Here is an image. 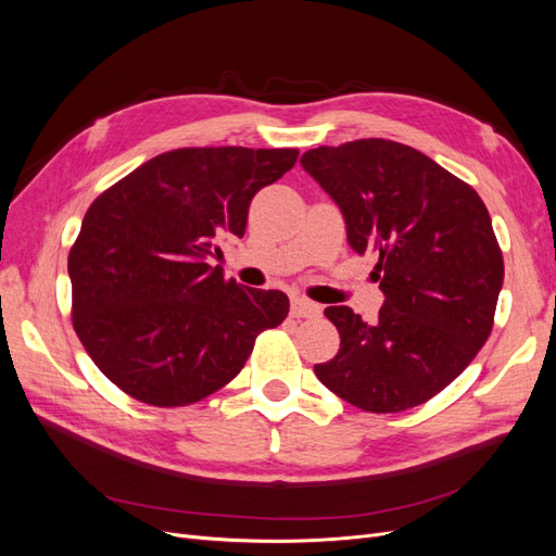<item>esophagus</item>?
Here are the masks:
<instances>
[{"mask_svg":"<svg viewBox=\"0 0 556 556\" xmlns=\"http://www.w3.org/2000/svg\"><path fill=\"white\" fill-rule=\"evenodd\" d=\"M290 313H292V317H317L319 313H323V308H319L315 301H311L306 296H292Z\"/></svg>","mask_w":556,"mask_h":556,"instance_id":"1","label":"esophagus"}]
</instances>
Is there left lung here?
<instances>
[{"mask_svg": "<svg viewBox=\"0 0 556 556\" xmlns=\"http://www.w3.org/2000/svg\"><path fill=\"white\" fill-rule=\"evenodd\" d=\"M301 166L343 211L350 248L378 257L384 294L374 325L348 306L325 308L341 348L315 376L366 413L427 403L494 327L503 252L484 201L419 150L387 139L319 146Z\"/></svg>", "mask_w": 556, "mask_h": 556, "instance_id": "8db88e82", "label": "left lung"}]
</instances>
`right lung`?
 Instances as JSON below:
<instances>
[{"mask_svg": "<svg viewBox=\"0 0 556 556\" xmlns=\"http://www.w3.org/2000/svg\"><path fill=\"white\" fill-rule=\"evenodd\" d=\"M296 148H178L99 194L70 250L76 336L115 387L148 406H190L239 376L255 339L290 311L208 260L243 237L250 201Z\"/></svg>", "mask_w": 556, "mask_h": 556, "instance_id": "1", "label": "right lung"}]
</instances>
